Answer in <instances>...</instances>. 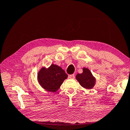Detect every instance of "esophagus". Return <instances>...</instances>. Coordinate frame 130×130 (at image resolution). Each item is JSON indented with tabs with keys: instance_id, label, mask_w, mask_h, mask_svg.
<instances>
[{
	"instance_id": "obj_1",
	"label": "esophagus",
	"mask_w": 130,
	"mask_h": 130,
	"mask_svg": "<svg viewBox=\"0 0 130 130\" xmlns=\"http://www.w3.org/2000/svg\"><path fill=\"white\" fill-rule=\"evenodd\" d=\"M68 78H69V79H74V78H75V75L74 74L69 75Z\"/></svg>"
}]
</instances>
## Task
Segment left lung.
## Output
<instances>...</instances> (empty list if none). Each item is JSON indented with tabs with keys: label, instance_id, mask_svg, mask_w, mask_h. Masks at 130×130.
<instances>
[{
	"label": "left lung",
	"instance_id": "1",
	"mask_svg": "<svg viewBox=\"0 0 130 130\" xmlns=\"http://www.w3.org/2000/svg\"><path fill=\"white\" fill-rule=\"evenodd\" d=\"M80 86L86 89H92L96 84V78L88 68H83V73L75 76Z\"/></svg>",
	"mask_w": 130,
	"mask_h": 130
}]
</instances>
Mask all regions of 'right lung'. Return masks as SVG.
Segmentation results:
<instances>
[{"mask_svg": "<svg viewBox=\"0 0 130 130\" xmlns=\"http://www.w3.org/2000/svg\"><path fill=\"white\" fill-rule=\"evenodd\" d=\"M68 78L65 71L57 65L52 64L49 68L42 67L38 73L37 79L40 86L47 91L55 92Z\"/></svg>", "mask_w": 130, "mask_h": 130, "instance_id": "obj_1", "label": "right lung"}]
</instances>
